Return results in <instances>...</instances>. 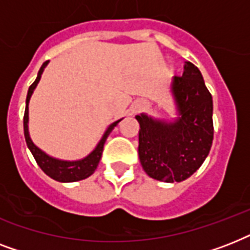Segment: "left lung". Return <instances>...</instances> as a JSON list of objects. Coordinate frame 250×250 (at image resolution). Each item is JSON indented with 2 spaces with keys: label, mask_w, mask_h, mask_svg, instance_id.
<instances>
[{
  "label": "left lung",
  "mask_w": 250,
  "mask_h": 250,
  "mask_svg": "<svg viewBox=\"0 0 250 250\" xmlns=\"http://www.w3.org/2000/svg\"><path fill=\"white\" fill-rule=\"evenodd\" d=\"M179 117L174 122L136 115L139 157L150 178L183 182L200 168L213 144V98L202 75L187 61L183 76L171 84Z\"/></svg>",
  "instance_id": "left-lung-1"
}]
</instances>
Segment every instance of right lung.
I'll return each mask as SVG.
<instances>
[{"label":"right lung","instance_id":"obj_1","mask_svg":"<svg viewBox=\"0 0 250 250\" xmlns=\"http://www.w3.org/2000/svg\"><path fill=\"white\" fill-rule=\"evenodd\" d=\"M48 64V61L42 63L41 68L39 70V74H37L36 80L33 82L32 85L29 86L28 93H27V100H25V111H24V118H23V127H24V137L25 143H27V146L32 153L33 158L36 160L37 165L40 166V168L44 171L45 174L50 176L52 179L57 180V182L62 183H70V182H78V180H83V179L88 178L90 175L93 174L94 170L97 168L98 162L101 160L102 150H104V145H105V141L107 139V136L110 135V132L113 131V128L115 125L122 121L114 122L113 125H110L107 127V129L104 133V136L100 140V143L97 144V146L94 148V150L90 154L83 158V160L79 161H61L57 160V158H53V157L48 156L46 153H44L41 149H39L36 145L33 144L31 137H29L28 133V102L29 98L32 96L33 90L36 88V85L39 84L41 79V74L44 71V68L46 67Z\"/></svg>","mask_w":250,"mask_h":250}]
</instances>
